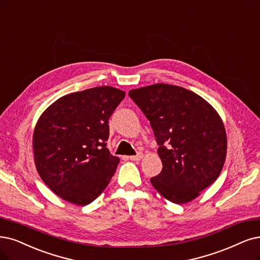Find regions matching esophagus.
Here are the masks:
<instances>
[{"instance_id": "1", "label": "esophagus", "mask_w": 260, "mask_h": 260, "mask_svg": "<svg viewBox=\"0 0 260 260\" xmlns=\"http://www.w3.org/2000/svg\"><path fill=\"white\" fill-rule=\"evenodd\" d=\"M128 159H131V160H135V161H138V160H140L141 158H142V154L141 153H138L137 155H133V156H128L127 157Z\"/></svg>"}]
</instances>
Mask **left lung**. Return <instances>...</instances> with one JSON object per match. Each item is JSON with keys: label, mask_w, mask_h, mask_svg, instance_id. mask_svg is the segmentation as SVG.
Returning a JSON list of instances; mask_svg holds the SVG:
<instances>
[{"label": "left lung", "mask_w": 260, "mask_h": 260, "mask_svg": "<svg viewBox=\"0 0 260 260\" xmlns=\"http://www.w3.org/2000/svg\"><path fill=\"white\" fill-rule=\"evenodd\" d=\"M128 95L150 121L158 145L162 169L151 184L174 204L195 199L225 162L227 137L218 113L201 96L177 85L156 83Z\"/></svg>", "instance_id": "left-lung-1"}]
</instances>
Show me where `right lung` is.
Instances as JSON below:
<instances>
[{"label":"right lung","instance_id":"obj_1","mask_svg":"<svg viewBox=\"0 0 260 260\" xmlns=\"http://www.w3.org/2000/svg\"><path fill=\"white\" fill-rule=\"evenodd\" d=\"M125 92L98 86L64 95L38 119L33 134L36 169L54 194L86 206L107 187L120 158L110 154L108 121Z\"/></svg>","mask_w":260,"mask_h":260}]
</instances>
